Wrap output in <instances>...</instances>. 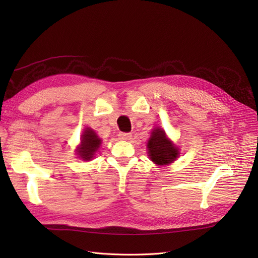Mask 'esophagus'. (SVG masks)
<instances>
[{
    "instance_id": "1",
    "label": "esophagus",
    "mask_w": 258,
    "mask_h": 258,
    "mask_svg": "<svg viewBox=\"0 0 258 258\" xmlns=\"http://www.w3.org/2000/svg\"><path fill=\"white\" fill-rule=\"evenodd\" d=\"M119 139L120 140H124V141H128V140L131 139L132 135L131 134H126V132H120V134L118 135Z\"/></svg>"
}]
</instances>
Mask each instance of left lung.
Segmentation results:
<instances>
[{
  "mask_svg": "<svg viewBox=\"0 0 258 258\" xmlns=\"http://www.w3.org/2000/svg\"><path fill=\"white\" fill-rule=\"evenodd\" d=\"M150 159L155 165L167 166L178 157V148L167 138L161 128H155L147 142Z\"/></svg>",
  "mask_w": 258,
  "mask_h": 258,
  "instance_id": "obj_1",
  "label": "left lung"
}]
</instances>
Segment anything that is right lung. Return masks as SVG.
Instances as JSON below:
<instances>
[{
  "label": "right lung",
  "mask_w": 258,
  "mask_h": 258,
  "mask_svg": "<svg viewBox=\"0 0 258 258\" xmlns=\"http://www.w3.org/2000/svg\"><path fill=\"white\" fill-rule=\"evenodd\" d=\"M101 139L95 131L90 128H86L81 137V145L77 147V155L83 160H91L98 148L101 145Z\"/></svg>",
  "instance_id": "obj_1"
}]
</instances>
